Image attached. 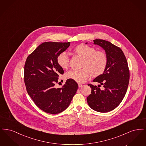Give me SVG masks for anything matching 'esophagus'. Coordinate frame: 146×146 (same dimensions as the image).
<instances>
[{"label": "esophagus", "mask_w": 146, "mask_h": 146, "mask_svg": "<svg viewBox=\"0 0 146 146\" xmlns=\"http://www.w3.org/2000/svg\"><path fill=\"white\" fill-rule=\"evenodd\" d=\"M78 86H79V88H81L83 86V85L82 84L78 83Z\"/></svg>", "instance_id": "esophagus-1"}]
</instances>
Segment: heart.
<instances>
[{
	"mask_svg": "<svg viewBox=\"0 0 146 146\" xmlns=\"http://www.w3.org/2000/svg\"><path fill=\"white\" fill-rule=\"evenodd\" d=\"M73 53L83 58L82 69L70 70L66 74V78L78 83H82L89 76L97 77L102 74L106 69L108 57L104 51L84 44L76 46L72 49ZM57 62L63 70L68 68L69 57L65 52H61L57 58Z\"/></svg>",
	"mask_w": 146,
	"mask_h": 146,
	"instance_id": "heart-1",
	"label": "heart"
}]
</instances>
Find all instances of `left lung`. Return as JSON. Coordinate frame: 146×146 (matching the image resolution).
I'll return each mask as SVG.
<instances>
[{"label": "left lung", "mask_w": 146, "mask_h": 146, "mask_svg": "<svg viewBox=\"0 0 146 146\" xmlns=\"http://www.w3.org/2000/svg\"><path fill=\"white\" fill-rule=\"evenodd\" d=\"M93 41L94 44L101 46L105 51L108 63L104 73L92 80L100 83L98 87L88 84L91 89V94L87 97V102L93 110L106 113L115 109L123 100L129 82V70L121 49L105 40L95 39ZM101 85L104 87V90L99 88Z\"/></svg>", "instance_id": "left-lung-1"}]
</instances>
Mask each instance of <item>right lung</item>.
I'll use <instances>...</instances> for the list:
<instances>
[{
  "label": "right lung",
  "mask_w": 146,
  "mask_h": 146,
  "mask_svg": "<svg viewBox=\"0 0 146 146\" xmlns=\"http://www.w3.org/2000/svg\"><path fill=\"white\" fill-rule=\"evenodd\" d=\"M70 43L43 42L28 56L25 63L24 80L28 95L38 107L49 114H58L67 108L78 88L72 79H67L62 88L55 87L59 75L64 73L57 58Z\"/></svg>",
  "instance_id": "1"
}]
</instances>
